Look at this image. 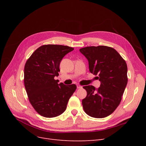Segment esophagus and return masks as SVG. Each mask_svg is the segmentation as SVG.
Segmentation results:
<instances>
[{
  "label": "esophagus",
  "mask_w": 146,
  "mask_h": 146,
  "mask_svg": "<svg viewBox=\"0 0 146 146\" xmlns=\"http://www.w3.org/2000/svg\"><path fill=\"white\" fill-rule=\"evenodd\" d=\"M77 88H78V89H80V88H82V86H80V85H77Z\"/></svg>",
  "instance_id": "1"
}]
</instances>
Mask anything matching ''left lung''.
Instances as JSON below:
<instances>
[{"instance_id": "8db88e82", "label": "left lung", "mask_w": 146, "mask_h": 146, "mask_svg": "<svg viewBox=\"0 0 146 146\" xmlns=\"http://www.w3.org/2000/svg\"><path fill=\"white\" fill-rule=\"evenodd\" d=\"M80 52L89 63L91 73L98 75V89L92 85L83 86L87 92L82 100L85 112L92 117H105L114 112L120 104L127 84L125 61L114 48L105 46L82 48Z\"/></svg>"}]
</instances>
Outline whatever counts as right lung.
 <instances>
[{
    "label": "right lung",
    "mask_w": 146,
    "mask_h": 146,
    "mask_svg": "<svg viewBox=\"0 0 146 146\" xmlns=\"http://www.w3.org/2000/svg\"><path fill=\"white\" fill-rule=\"evenodd\" d=\"M74 48L48 44L38 48L24 67V85L30 104L40 115L54 117L62 114L77 86L58 83L60 64Z\"/></svg>",
    "instance_id": "obj_1"
}]
</instances>
